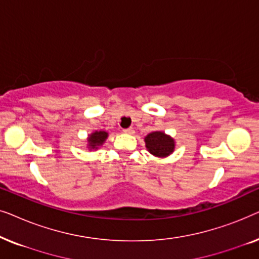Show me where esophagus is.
Returning <instances> with one entry per match:
<instances>
[{"mask_svg":"<svg viewBox=\"0 0 259 259\" xmlns=\"http://www.w3.org/2000/svg\"><path fill=\"white\" fill-rule=\"evenodd\" d=\"M123 133H126V134H134V130L132 128V127H130V128L123 130Z\"/></svg>","mask_w":259,"mask_h":259,"instance_id":"1","label":"esophagus"}]
</instances>
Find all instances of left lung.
Wrapping results in <instances>:
<instances>
[{
    "label": "left lung",
    "mask_w": 259,
    "mask_h": 259,
    "mask_svg": "<svg viewBox=\"0 0 259 259\" xmlns=\"http://www.w3.org/2000/svg\"><path fill=\"white\" fill-rule=\"evenodd\" d=\"M144 140L147 151L157 158H166L175 152L176 140L162 131L148 133Z\"/></svg>",
    "instance_id": "left-lung-1"
}]
</instances>
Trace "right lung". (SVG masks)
<instances>
[{
  "label": "right lung",
  "instance_id": "obj_1",
  "mask_svg": "<svg viewBox=\"0 0 259 259\" xmlns=\"http://www.w3.org/2000/svg\"><path fill=\"white\" fill-rule=\"evenodd\" d=\"M107 138L108 132H106V131H94L87 137V148L90 151H97L99 147L104 145Z\"/></svg>",
  "mask_w": 259,
  "mask_h": 259
}]
</instances>
